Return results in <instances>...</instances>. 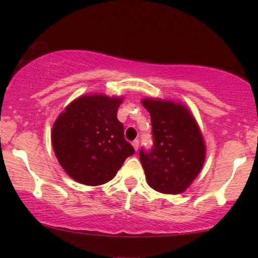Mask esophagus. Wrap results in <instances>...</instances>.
Segmentation results:
<instances>
[{"mask_svg":"<svg viewBox=\"0 0 258 258\" xmlns=\"http://www.w3.org/2000/svg\"><path fill=\"white\" fill-rule=\"evenodd\" d=\"M132 146H133V148H135L136 152H137L138 148H139V141H138V139H135V141L132 142Z\"/></svg>","mask_w":258,"mask_h":258,"instance_id":"esophagus-1","label":"esophagus"}]
</instances>
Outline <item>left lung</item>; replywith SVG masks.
I'll return each mask as SVG.
<instances>
[{"instance_id":"left-lung-1","label":"left lung","mask_w":258,"mask_h":258,"mask_svg":"<svg viewBox=\"0 0 258 258\" xmlns=\"http://www.w3.org/2000/svg\"><path fill=\"white\" fill-rule=\"evenodd\" d=\"M152 119L153 146L139 150L148 184L164 194L183 193L197 178L205 144L197 121L185 106L159 99H143Z\"/></svg>"}]
</instances>
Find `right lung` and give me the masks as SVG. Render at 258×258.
<instances>
[{"label":"right lung","mask_w":258,"mask_h":258,"mask_svg":"<svg viewBox=\"0 0 258 258\" xmlns=\"http://www.w3.org/2000/svg\"><path fill=\"white\" fill-rule=\"evenodd\" d=\"M121 98L102 94L80 97L59 115L52 144L59 164L76 182L104 184L135 154L117 120Z\"/></svg>","instance_id":"1"}]
</instances>
